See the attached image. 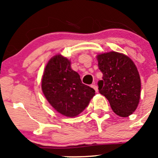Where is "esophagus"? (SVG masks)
<instances>
[{
  "mask_svg": "<svg viewBox=\"0 0 158 158\" xmlns=\"http://www.w3.org/2000/svg\"><path fill=\"white\" fill-rule=\"evenodd\" d=\"M92 88H93L94 89H95V92H98V86H97V85H95V84H93V85H92Z\"/></svg>",
  "mask_w": 158,
  "mask_h": 158,
  "instance_id": "34e87169",
  "label": "esophagus"
}]
</instances>
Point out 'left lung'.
Wrapping results in <instances>:
<instances>
[{"label":"left lung","mask_w":158,"mask_h":158,"mask_svg":"<svg viewBox=\"0 0 158 158\" xmlns=\"http://www.w3.org/2000/svg\"><path fill=\"white\" fill-rule=\"evenodd\" d=\"M102 73L98 82V91L109 100L111 109L121 117L135 111L141 95V79L134 62L127 56L109 52L97 56Z\"/></svg>","instance_id":"1"}]
</instances>
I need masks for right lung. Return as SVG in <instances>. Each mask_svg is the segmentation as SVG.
Masks as SVG:
<instances>
[{"label":"right lung","instance_id":"1","mask_svg":"<svg viewBox=\"0 0 158 158\" xmlns=\"http://www.w3.org/2000/svg\"><path fill=\"white\" fill-rule=\"evenodd\" d=\"M42 90L56 111L66 117H76L88 106L95 90L82 82L71 69V63L62 55L49 60L42 78Z\"/></svg>","mask_w":158,"mask_h":158}]
</instances>
